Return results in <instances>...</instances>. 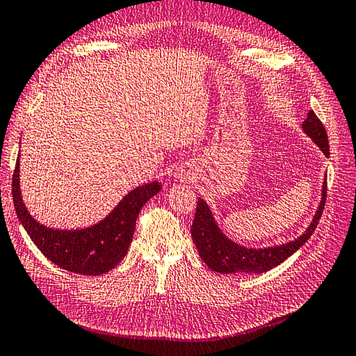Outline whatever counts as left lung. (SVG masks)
<instances>
[{"label": "left lung", "instance_id": "left-lung-1", "mask_svg": "<svg viewBox=\"0 0 356 356\" xmlns=\"http://www.w3.org/2000/svg\"><path fill=\"white\" fill-rule=\"evenodd\" d=\"M305 134L312 138L327 157H330L328 136L324 124L314 111H309L306 120L301 124ZM327 200V181L322 184V197L315 213L314 220L306 229V232L297 239L284 245L268 246V248H246L233 242L225 236L218 224L215 222L213 215L208 203L199 197L195 221L191 225V238L195 242L197 252L211 270L218 273H264L270 268L284 263L288 257L293 255L300 246H303L307 239L315 232L319 218L325 208Z\"/></svg>", "mask_w": 356, "mask_h": 356}]
</instances>
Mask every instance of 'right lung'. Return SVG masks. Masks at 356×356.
Here are the masks:
<instances>
[{
  "label": "right lung",
  "instance_id": "add662e5",
  "mask_svg": "<svg viewBox=\"0 0 356 356\" xmlns=\"http://www.w3.org/2000/svg\"><path fill=\"white\" fill-rule=\"evenodd\" d=\"M20 156V154H19ZM19 157L13 174V203L17 218L31 241L58 267L79 275L98 276L110 272L127 254L139 211L161 190L157 181L129 191L104 220L90 227L59 230L40 224L28 212L20 195Z\"/></svg>",
  "mask_w": 356,
  "mask_h": 356
}]
</instances>
